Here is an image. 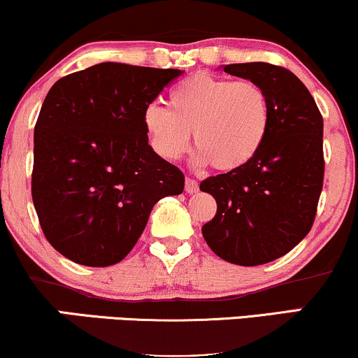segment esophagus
<instances>
[{
    "label": "esophagus",
    "mask_w": 358,
    "mask_h": 358,
    "mask_svg": "<svg viewBox=\"0 0 358 358\" xmlns=\"http://www.w3.org/2000/svg\"><path fill=\"white\" fill-rule=\"evenodd\" d=\"M185 190H187V193H196L198 192V183L195 178H187L185 180Z\"/></svg>",
    "instance_id": "obj_1"
}]
</instances>
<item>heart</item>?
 <instances>
[{
    "label": "heart",
    "instance_id": "heart-1",
    "mask_svg": "<svg viewBox=\"0 0 358 358\" xmlns=\"http://www.w3.org/2000/svg\"><path fill=\"white\" fill-rule=\"evenodd\" d=\"M272 122V103L264 86L252 80H230L195 73L168 94V108L150 105L143 113L153 150L165 160L182 158L196 146L198 165L238 170L264 146Z\"/></svg>",
    "mask_w": 358,
    "mask_h": 358
}]
</instances>
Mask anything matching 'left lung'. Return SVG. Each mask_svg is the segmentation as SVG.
I'll return each instance as SVG.
<instances>
[{
    "instance_id": "1",
    "label": "left lung",
    "mask_w": 358,
    "mask_h": 358,
    "mask_svg": "<svg viewBox=\"0 0 358 358\" xmlns=\"http://www.w3.org/2000/svg\"><path fill=\"white\" fill-rule=\"evenodd\" d=\"M223 71L264 86L272 122L247 165L200 183L217 200V213L201 234L223 260L264 265L296 247L315 220L325 171L324 118L307 86L287 68L257 62L227 64Z\"/></svg>"
}]
</instances>
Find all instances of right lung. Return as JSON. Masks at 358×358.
Segmentation results:
<instances>
[{"instance_id":"obj_1","label":"right lung","mask_w":358,"mask_h":358,"mask_svg":"<svg viewBox=\"0 0 358 358\" xmlns=\"http://www.w3.org/2000/svg\"><path fill=\"white\" fill-rule=\"evenodd\" d=\"M182 75L100 63L51 86L34 124L31 196L46 240L86 266L122 262L185 175L148 145L143 113Z\"/></svg>"}]
</instances>
